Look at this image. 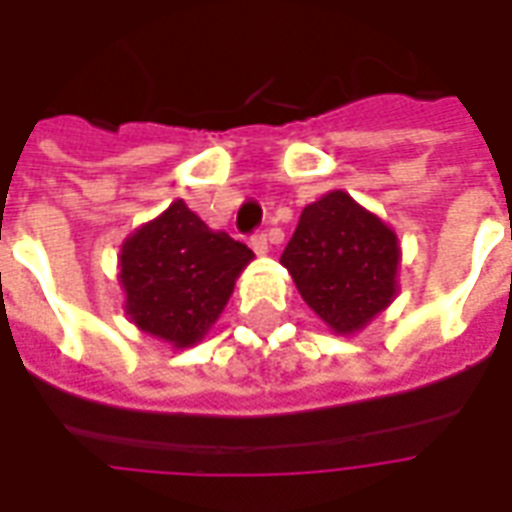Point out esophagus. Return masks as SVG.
Wrapping results in <instances>:
<instances>
[{
  "label": "esophagus",
  "instance_id": "1",
  "mask_svg": "<svg viewBox=\"0 0 512 512\" xmlns=\"http://www.w3.org/2000/svg\"><path fill=\"white\" fill-rule=\"evenodd\" d=\"M249 246L255 249L257 255H266V252H268L266 233H255V235H252V238H249Z\"/></svg>",
  "mask_w": 512,
  "mask_h": 512
}]
</instances>
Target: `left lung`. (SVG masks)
<instances>
[{"instance_id": "8db88e82", "label": "left lung", "mask_w": 512, "mask_h": 512, "mask_svg": "<svg viewBox=\"0 0 512 512\" xmlns=\"http://www.w3.org/2000/svg\"><path fill=\"white\" fill-rule=\"evenodd\" d=\"M279 263L334 334H354L395 299L400 246L376 213L329 191L301 211Z\"/></svg>"}]
</instances>
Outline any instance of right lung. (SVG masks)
<instances>
[{"label": "right lung", "mask_w": 512, "mask_h": 512, "mask_svg": "<svg viewBox=\"0 0 512 512\" xmlns=\"http://www.w3.org/2000/svg\"><path fill=\"white\" fill-rule=\"evenodd\" d=\"M252 257L249 246L211 230L186 202L175 200L120 249L126 315L172 348L197 345Z\"/></svg>", "instance_id": "1"}]
</instances>
